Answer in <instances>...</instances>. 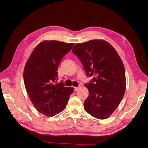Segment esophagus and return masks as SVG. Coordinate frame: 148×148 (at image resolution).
Wrapping results in <instances>:
<instances>
[{
  "label": "esophagus",
  "instance_id": "esophagus-1",
  "mask_svg": "<svg viewBox=\"0 0 148 148\" xmlns=\"http://www.w3.org/2000/svg\"><path fill=\"white\" fill-rule=\"evenodd\" d=\"M78 88H79V87H74V90L75 91H77L78 90Z\"/></svg>",
  "mask_w": 148,
  "mask_h": 148
}]
</instances>
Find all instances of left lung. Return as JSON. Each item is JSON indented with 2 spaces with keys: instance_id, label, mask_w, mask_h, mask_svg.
<instances>
[{
  "instance_id": "8db88e82",
  "label": "left lung",
  "mask_w": 148,
  "mask_h": 148,
  "mask_svg": "<svg viewBox=\"0 0 148 148\" xmlns=\"http://www.w3.org/2000/svg\"><path fill=\"white\" fill-rule=\"evenodd\" d=\"M72 51L81 61L87 77H93L84 85L89 91L84 110L94 118H108L120 103L126 88L125 71L120 57L103 40L76 44Z\"/></svg>"
}]
</instances>
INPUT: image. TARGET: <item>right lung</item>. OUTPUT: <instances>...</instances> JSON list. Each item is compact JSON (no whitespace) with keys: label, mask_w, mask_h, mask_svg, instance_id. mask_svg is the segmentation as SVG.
<instances>
[{"label":"right lung","mask_w":148,"mask_h":148,"mask_svg":"<svg viewBox=\"0 0 148 148\" xmlns=\"http://www.w3.org/2000/svg\"><path fill=\"white\" fill-rule=\"evenodd\" d=\"M74 43L44 41L34 49L25 67L23 78L27 94L37 111L53 116L66 107L73 87L58 83V67Z\"/></svg>","instance_id":"obj_1"}]
</instances>
